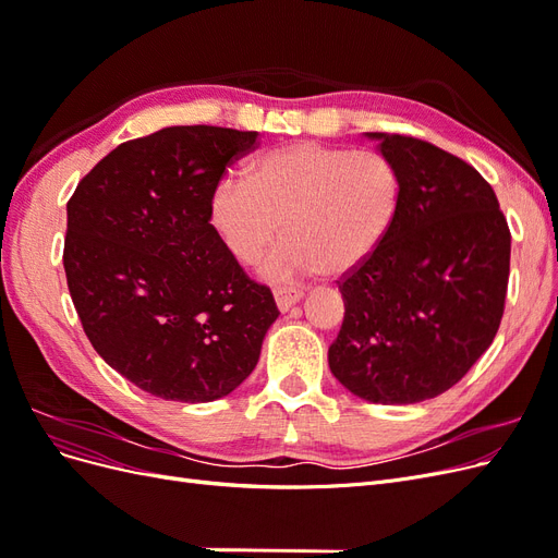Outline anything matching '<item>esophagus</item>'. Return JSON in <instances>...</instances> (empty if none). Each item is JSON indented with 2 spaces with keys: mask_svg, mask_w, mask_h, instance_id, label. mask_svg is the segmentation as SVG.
Masks as SVG:
<instances>
[{
  "mask_svg": "<svg viewBox=\"0 0 558 558\" xmlns=\"http://www.w3.org/2000/svg\"><path fill=\"white\" fill-rule=\"evenodd\" d=\"M302 300V291L298 289H277L275 291V302L279 312H289L293 305H298V302Z\"/></svg>",
  "mask_w": 558,
  "mask_h": 558,
  "instance_id": "1",
  "label": "esophagus"
}]
</instances>
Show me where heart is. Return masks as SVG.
I'll list each match as a JSON object with an SVG mask.
<instances>
[{
    "label": "heart",
    "instance_id": "b5f03b06",
    "mask_svg": "<svg viewBox=\"0 0 558 558\" xmlns=\"http://www.w3.org/2000/svg\"><path fill=\"white\" fill-rule=\"evenodd\" d=\"M402 207L396 165L375 150L300 142L269 150L251 177H223L209 195V223L240 265L256 260L265 279L318 272L342 277L391 234Z\"/></svg>",
    "mask_w": 558,
    "mask_h": 558
}]
</instances>
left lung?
<instances>
[{
    "mask_svg": "<svg viewBox=\"0 0 558 558\" xmlns=\"http://www.w3.org/2000/svg\"><path fill=\"white\" fill-rule=\"evenodd\" d=\"M402 179L386 242L340 281L344 320L328 365L367 402L445 393L498 332L510 277V228L484 177L447 150L365 132Z\"/></svg>",
    "mask_w": 558,
    "mask_h": 558,
    "instance_id": "obj_1",
    "label": "left lung"
}]
</instances>
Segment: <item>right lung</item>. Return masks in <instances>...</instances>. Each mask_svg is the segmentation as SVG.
Instances as JSON below:
<instances>
[{"label": "right lung", "instance_id": "1", "mask_svg": "<svg viewBox=\"0 0 558 558\" xmlns=\"http://www.w3.org/2000/svg\"><path fill=\"white\" fill-rule=\"evenodd\" d=\"M258 132L174 125L125 142L66 202L64 272L90 344L142 391L232 393L279 310L218 242L209 195Z\"/></svg>", "mask_w": 558, "mask_h": 558}]
</instances>
